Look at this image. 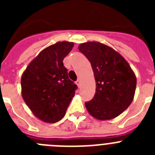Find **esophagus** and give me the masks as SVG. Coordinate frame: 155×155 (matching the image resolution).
Here are the masks:
<instances>
[{"instance_id":"1","label":"esophagus","mask_w":155,"mask_h":155,"mask_svg":"<svg viewBox=\"0 0 155 155\" xmlns=\"http://www.w3.org/2000/svg\"><path fill=\"white\" fill-rule=\"evenodd\" d=\"M75 83H76V84H77V85H78V87H80V85H81V81H80V80H79V79H78V80H77V81L75 82Z\"/></svg>"}]
</instances>
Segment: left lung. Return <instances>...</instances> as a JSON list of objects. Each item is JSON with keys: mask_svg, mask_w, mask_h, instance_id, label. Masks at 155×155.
Listing matches in <instances>:
<instances>
[{"mask_svg": "<svg viewBox=\"0 0 155 155\" xmlns=\"http://www.w3.org/2000/svg\"><path fill=\"white\" fill-rule=\"evenodd\" d=\"M78 50L90 61L96 83L95 94L85 107L98 120L120 116L130 105L137 85L130 64L114 49L98 42L79 45Z\"/></svg>", "mask_w": 155, "mask_h": 155, "instance_id": "left-lung-1", "label": "left lung"}]
</instances>
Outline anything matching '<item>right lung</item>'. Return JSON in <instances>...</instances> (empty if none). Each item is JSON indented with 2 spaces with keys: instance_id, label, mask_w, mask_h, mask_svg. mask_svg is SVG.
I'll return each mask as SVG.
<instances>
[{
  "instance_id": "obj_1",
  "label": "right lung",
  "mask_w": 155,
  "mask_h": 155,
  "mask_svg": "<svg viewBox=\"0 0 155 155\" xmlns=\"http://www.w3.org/2000/svg\"><path fill=\"white\" fill-rule=\"evenodd\" d=\"M74 42H58L40 52L21 76V95L31 113L53 124L64 116L74 96L77 85L68 78L63 61Z\"/></svg>"
}]
</instances>
